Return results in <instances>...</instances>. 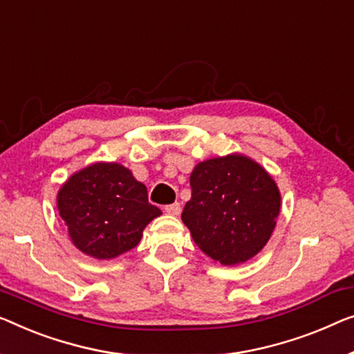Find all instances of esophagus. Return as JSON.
Segmentation results:
<instances>
[{"mask_svg": "<svg viewBox=\"0 0 354 354\" xmlns=\"http://www.w3.org/2000/svg\"><path fill=\"white\" fill-rule=\"evenodd\" d=\"M165 213H168V214H173V216H178L179 213H181V205H179L178 202H175V203H171V205H167L165 208Z\"/></svg>", "mask_w": 354, "mask_h": 354, "instance_id": "esophagus-1", "label": "esophagus"}]
</instances>
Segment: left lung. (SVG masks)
Returning a JSON list of instances; mask_svg holds the SVG:
<instances>
[{
  "label": "left lung",
  "instance_id": "obj_1",
  "mask_svg": "<svg viewBox=\"0 0 354 354\" xmlns=\"http://www.w3.org/2000/svg\"><path fill=\"white\" fill-rule=\"evenodd\" d=\"M191 189L181 219L214 262H246L270 240L281 195L257 162L241 154L200 162L191 173Z\"/></svg>",
  "mask_w": 354,
  "mask_h": 354
}]
</instances>
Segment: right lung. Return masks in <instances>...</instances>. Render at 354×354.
Masks as SVG:
<instances>
[{"label":"right lung","mask_w":354,"mask_h":354,"mask_svg":"<svg viewBox=\"0 0 354 354\" xmlns=\"http://www.w3.org/2000/svg\"><path fill=\"white\" fill-rule=\"evenodd\" d=\"M57 208L79 251L113 259L140 243L143 230L162 211L129 168L97 162L75 173L57 194Z\"/></svg>","instance_id":"1"}]
</instances>
